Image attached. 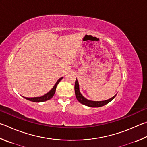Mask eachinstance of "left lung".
Returning <instances> with one entry per match:
<instances>
[{
  "label": "left lung",
  "instance_id": "obj_1",
  "mask_svg": "<svg viewBox=\"0 0 147 147\" xmlns=\"http://www.w3.org/2000/svg\"><path fill=\"white\" fill-rule=\"evenodd\" d=\"M74 91H75V95L76 97V99L78 100L80 103H81L83 105H87L88 107H100L103 105H106V104L109 103L110 101L113 100L116 96H114L113 98H110L109 100H107L105 101H92L87 100L85 98L84 96H83L80 91V87H79V84L78 82V80L76 79L75 81V85H74Z\"/></svg>",
  "mask_w": 147,
  "mask_h": 147
}]
</instances>
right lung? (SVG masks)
Returning <instances> with one entry per match:
<instances>
[{"mask_svg": "<svg viewBox=\"0 0 147 147\" xmlns=\"http://www.w3.org/2000/svg\"><path fill=\"white\" fill-rule=\"evenodd\" d=\"M62 78H63V77H61L60 78L58 79L52 89H51L47 93H46V94H45L44 95L42 96L34 97V98H26V97H24V98L26 100H29L31 101H33V102H37V103L44 102V101L49 100L51 99V98H52L53 96H54L57 85L59 84V82L61 81V80H62Z\"/></svg>", "mask_w": 147, "mask_h": 147, "instance_id": "1", "label": "right lung"}]
</instances>
